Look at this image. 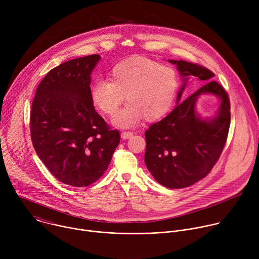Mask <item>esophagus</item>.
Returning a JSON list of instances; mask_svg holds the SVG:
<instances>
[{
    "label": "esophagus",
    "mask_w": 259,
    "mask_h": 259,
    "mask_svg": "<svg viewBox=\"0 0 259 259\" xmlns=\"http://www.w3.org/2000/svg\"><path fill=\"white\" fill-rule=\"evenodd\" d=\"M131 136H133V132H131V131H124V132L121 133V137H122L123 139H128V138H130Z\"/></svg>",
    "instance_id": "esophagus-1"
}]
</instances>
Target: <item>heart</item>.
<instances>
[{
	"label": "heart",
	"instance_id": "b5f03b06",
	"mask_svg": "<svg viewBox=\"0 0 259 259\" xmlns=\"http://www.w3.org/2000/svg\"><path fill=\"white\" fill-rule=\"evenodd\" d=\"M109 81L98 80L90 89L93 105L106 116H114L126 100L129 104L114 118L121 128L137 125L143 118L156 121L172 106L179 79L176 70L149 58L135 57L117 63L109 73Z\"/></svg>",
	"mask_w": 259,
	"mask_h": 259
}]
</instances>
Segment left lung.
I'll return each mask as SVG.
<instances>
[{
  "label": "left lung",
  "instance_id": "1",
  "mask_svg": "<svg viewBox=\"0 0 259 259\" xmlns=\"http://www.w3.org/2000/svg\"><path fill=\"white\" fill-rule=\"evenodd\" d=\"M169 62L177 65L184 84L178 92L176 107L145 131L144 162L162 186L183 189L206 177L223 153L231 124V103L227 91L212 81L214 73L207 67L184 60ZM190 76H197L206 84L181 102L182 91ZM204 93L222 99L218 116L210 120H202L194 110L196 98Z\"/></svg>",
  "mask_w": 259,
  "mask_h": 259
}]
</instances>
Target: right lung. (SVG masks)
I'll return each instance as SVG.
<instances>
[{"instance_id": "add662e5", "label": "right lung", "mask_w": 259, "mask_h": 259, "mask_svg": "<svg viewBox=\"0 0 259 259\" xmlns=\"http://www.w3.org/2000/svg\"><path fill=\"white\" fill-rule=\"evenodd\" d=\"M98 54L52 68L36 88L29 129L34 151L51 174L72 187H89L106 171L120 132L99 116L90 97Z\"/></svg>"}]
</instances>
